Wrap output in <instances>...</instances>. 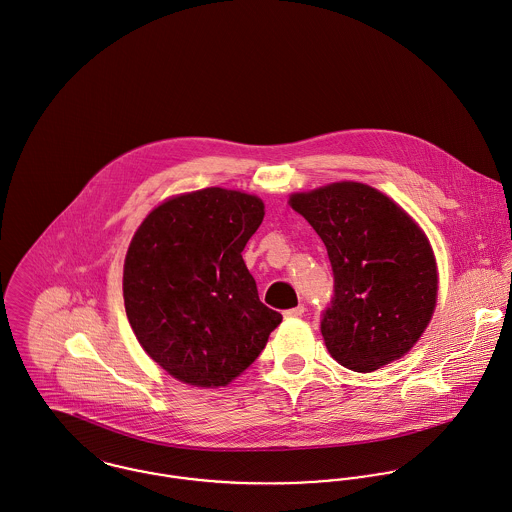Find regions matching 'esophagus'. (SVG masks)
<instances>
[{"label": "esophagus", "instance_id": "1", "mask_svg": "<svg viewBox=\"0 0 512 512\" xmlns=\"http://www.w3.org/2000/svg\"><path fill=\"white\" fill-rule=\"evenodd\" d=\"M305 305H297L295 308H289V310H285V316H289V318H299V316H303L305 314Z\"/></svg>", "mask_w": 512, "mask_h": 512}]
</instances>
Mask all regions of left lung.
I'll use <instances>...</instances> for the list:
<instances>
[{
    "label": "left lung",
    "mask_w": 512,
    "mask_h": 512,
    "mask_svg": "<svg viewBox=\"0 0 512 512\" xmlns=\"http://www.w3.org/2000/svg\"><path fill=\"white\" fill-rule=\"evenodd\" d=\"M291 205L328 251L334 295L320 332L330 356L354 372L402 358L437 301V269L423 231L400 205L358 182L295 194Z\"/></svg>",
    "instance_id": "obj_1"
}]
</instances>
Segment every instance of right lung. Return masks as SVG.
<instances>
[{"label": "right lung", "mask_w": 512, "mask_h": 512, "mask_svg": "<svg viewBox=\"0 0 512 512\" xmlns=\"http://www.w3.org/2000/svg\"><path fill=\"white\" fill-rule=\"evenodd\" d=\"M263 209L255 196L205 188L158 205L132 237L128 322L148 356L186 384H229L283 320L259 301L241 255Z\"/></svg>", "instance_id": "right-lung-1"}]
</instances>
